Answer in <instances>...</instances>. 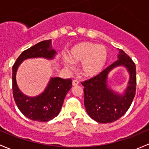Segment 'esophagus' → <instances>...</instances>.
<instances>
[{"instance_id":"1","label":"esophagus","mask_w":149,"mask_h":149,"mask_svg":"<svg viewBox=\"0 0 149 149\" xmlns=\"http://www.w3.org/2000/svg\"><path fill=\"white\" fill-rule=\"evenodd\" d=\"M72 84H73V86H77L79 84V81L78 80H73L72 81Z\"/></svg>"}]
</instances>
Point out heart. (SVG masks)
<instances>
[{
  "label": "heart",
  "instance_id": "obj_1",
  "mask_svg": "<svg viewBox=\"0 0 149 149\" xmlns=\"http://www.w3.org/2000/svg\"><path fill=\"white\" fill-rule=\"evenodd\" d=\"M68 58L73 63L82 62L81 72L88 77L94 76L104 68L108 58V51L105 46L85 42L75 46L68 54ZM69 67V64H66Z\"/></svg>",
  "mask_w": 149,
  "mask_h": 149
}]
</instances>
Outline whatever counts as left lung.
Returning a JSON list of instances; mask_svg holds the SVG:
<instances>
[{
  "instance_id": "1",
  "label": "left lung",
  "mask_w": 149,
  "mask_h": 149,
  "mask_svg": "<svg viewBox=\"0 0 149 149\" xmlns=\"http://www.w3.org/2000/svg\"><path fill=\"white\" fill-rule=\"evenodd\" d=\"M118 60L96 76L81 82L84 86V105L90 117L102 123L119 119L128 110L136 88V69L132 59L123 50H119ZM124 65L130 73L129 86L124 95L115 94L107 86V74L113 68Z\"/></svg>"
}]
</instances>
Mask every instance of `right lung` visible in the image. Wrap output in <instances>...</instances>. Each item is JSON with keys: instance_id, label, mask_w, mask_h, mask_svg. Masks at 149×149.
Listing matches in <instances>:
<instances>
[{"instance_id": "1", "label": "right lung", "mask_w": 149, "mask_h": 149, "mask_svg": "<svg viewBox=\"0 0 149 149\" xmlns=\"http://www.w3.org/2000/svg\"><path fill=\"white\" fill-rule=\"evenodd\" d=\"M56 51L52 48L51 40H46L34 45L23 51L13 65L12 85L14 101L18 109L26 117L36 121L46 122L58 115L65 95L72 87L71 79L52 78L42 94L36 97L23 95L17 86L15 73L18 67L25 59L43 57L51 59Z\"/></svg>"}]
</instances>
